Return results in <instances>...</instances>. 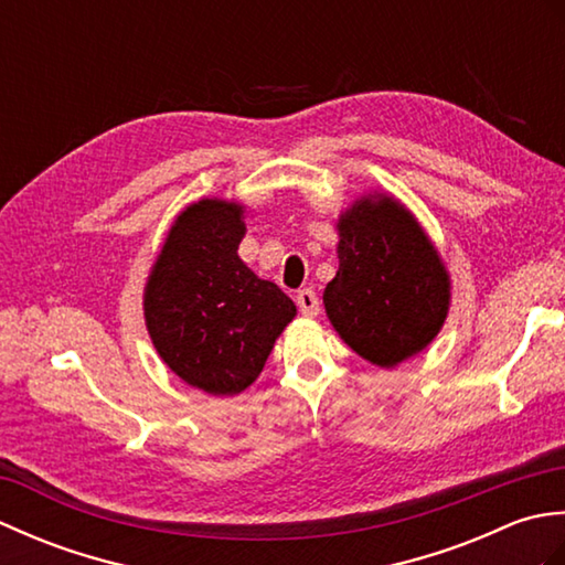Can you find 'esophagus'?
<instances>
[{
    "label": "esophagus",
    "mask_w": 565,
    "mask_h": 565,
    "mask_svg": "<svg viewBox=\"0 0 565 565\" xmlns=\"http://www.w3.org/2000/svg\"><path fill=\"white\" fill-rule=\"evenodd\" d=\"M296 303H298V310H301L306 318H316L320 313V301H318L316 291H310V289L298 291Z\"/></svg>",
    "instance_id": "obj_1"
}]
</instances>
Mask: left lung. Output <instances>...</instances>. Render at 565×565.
Instances as JSON below:
<instances>
[{
  "instance_id": "1",
  "label": "left lung",
  "mask_w": 565,
  "mask_h": 565,
  "mask_svg": "<svg viewBox=\"0 0 565 565\" xmlns=\"http://www.w3.org/2000/svg\"><path fill=\"white\" fill-rule=\"evenodd\" d=\"M340 269L322 303L340 338L393 369L423 352L449 313L451 284L415 215L386 194L356 199L338 221Z\"/></svg>"
}]
</instances>
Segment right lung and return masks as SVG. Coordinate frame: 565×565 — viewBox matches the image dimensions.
<instances>
[{
	"label": "right lung",
	"mask_w": 565,
	"mask_h": 565,
	"mask_svg": "<svg viewBox=\"0 0 565 565\" xmlns=\"http://www.w3.org/2000/svg\"><path fill=\"white\" fill-rule=\"evenodd\" d=\"M245 209L201 199L177 215L142 296L154 350L174 374L211 395L243 393L296 316L279 286L237 257Z\"/></svg>",
	"instance_id": "add662e5"
}]
</instances>
